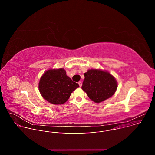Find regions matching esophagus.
Masks as SVG:
<instances>
[{"label": "esophagus", "instance_id": "esophagus-1", "mask_svg": "<svg viewBox=\"0 0 155 155\" xmlns=\"http://www.w3.org/2000/svg\"><path fill=\"white\" fill-rule=\"evenodd\" d=\"M78 84H79L80 87H81V86H82V83H81V81H79V82H78Z\"/></svg>", "mask_w": 155, "mask_h": 155}]
</instances>
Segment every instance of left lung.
Instances as JSON below:
<instances>
[{"instance_id":"1","label":"left lung","mask_w":155,"mask_h":155,"mask_svg":"<svg viewBox=\"0 0 155 155\" xmlns=\"http://www.w3.org/2000/svg\"><path fill=\"white\" fill-rule=\"evenodd\" d=\"M84 76L82 90L96 103L112 97L117 89L115 78L108 72L91 69L84 73Z\"/></svg>"}]
</instances>
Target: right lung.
Here are the masks:
<instances>
[{
    "label": "right lung",
    "mask_w": 155,
    "mask_h": 155,
    "mask_svg": "<svg viewBox=\"0 0 155 155\" xmlns=\"http://www.w3.org/2000/svg\"><path fill=\"white\" fill-rule=\"evenodd\" d=\"M78 87V83L67 76L64 69L48 70L41 77L38 85L42 97L55 105L65 103Z\"/></svg>",
    "instance_id": "add662e5"
}]
</instances>
